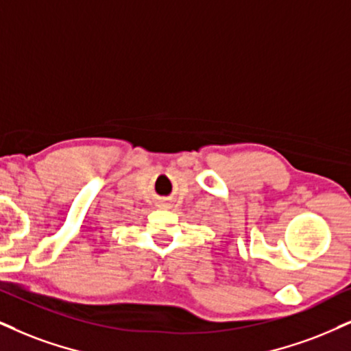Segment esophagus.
Listing matches in <instances>:
<instances>
[{
	"mask_svg": "<svg viewBox=\"0 0 351 351\" xmlns=\"http://www.w3.org/2000/svg\"><path fill=\"white\" fill-rule=\"evenodd\" d=\"M161 206H167V202H162V203H161Z\"/></svg>",
	"mask_w": 351,
	"mask_h": 351,
	"instance_id": "1",
	"label": "esophagus"
}]
</instances>
